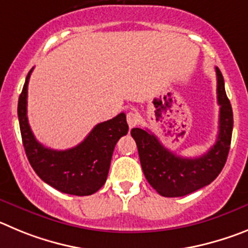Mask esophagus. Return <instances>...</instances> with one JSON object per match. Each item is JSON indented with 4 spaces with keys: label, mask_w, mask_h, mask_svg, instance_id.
I'll return each mask as SVG.
<instances>
[{
    "label": "esophagus",
    "mask_w": 248,
    "mask_h": 248,
    "mask_svg": "<svg viewBox=\"0 0 248 248\" xmlns=\"http://www.w3.org/2000/svg\"><path fill=\"white\" fill-rule=\"evenodd\" d=\"M126 119L129 128H133V127L137 126L138 122H140V115H138L137 112H135V111H129V112L127 113Z\"/></svg>",
    "instance_id": "esophagus-1"
}]
</instances>
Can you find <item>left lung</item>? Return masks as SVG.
<instances>
[{"label": "left lung", "instance_id": "8db88e82", "mask_svg": "<svg viewBox=\"0 0 248 248\" xmlns=\"http://www.w3.org/2000/svg\"><path fill=\"white\" fill-rule=\"evenodd\" d=\"M217 104L220 105L218 135L215 144L198 158H185L174 155L149 131L132 128L140 166L152 188L166 198H177L194 193L210 184L224 168L229 155L232 136V108L225 91L224 77L216 68Z\"/></svg>", "mask_w": 248, "mask_h": 248}]
</instances>
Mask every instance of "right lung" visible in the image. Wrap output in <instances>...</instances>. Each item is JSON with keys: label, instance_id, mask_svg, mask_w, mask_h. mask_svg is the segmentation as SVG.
Instances as JSON below:
<instances>
[{"label": "right lung", "instance_id": "add662e5", "mask_svg": "<svg viewBox=\"0 0 248 248\" xmlns=\"http://www.w3.org/2000/svg\"><path fill=\"white\" fill-rule=\"evenodd\" d=\"M26 78L18 99V120L22 142L31 166L43 182L62 193L85 196L96 193L108 179L111 158L117 140L128 132L126 115L93 127L77 147L57 151L44 147L35 140L27 117V93L31 73Z\"/></svg>", "mask_w": 248, "mask_h": 248}]
</instances>
